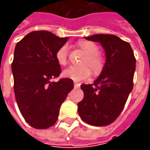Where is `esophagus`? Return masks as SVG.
Listing matches in <instances>:
<instances>
[{
	"mask_svg": "<svg viewBox=\"0 0 150 150\" xmlns=\"http://www.w3.org/2000/svg\"><path fill=\"white\" fill-rule=\"evenodd\" d=\"M80 87V83H74V88H79Z\"/></svg>",
	"mask_w": 150,
	"mask_h": 150,
	"instance_id": "34e87169",
	"label": "esophagus"
}]
</instances>
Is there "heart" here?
I'll return each mask as SVG.
<instances>
[{"instance_id": "obj_1", "label": "heart", "mask_w": 150, "mask_h": 150, "mask_svg": "<svg viewBox=\"0 0 150 150\" xmlns=\"http://www.w3.org/2000/svg\"><path fill=\"white\" fill-rule=\"evenodd\" d=\"M78 46L83 50L86 56L81 61L80 66H70L63 70L62 76L64 78L72 79L75 82H79L88 78L91 74L90 68L94 73H98L103 67V58L98 52V45L90 41H80ZM68 57V46L64 44L61 46L56 52V59L60 65H66Z\"/></svg>"}]
</instances>
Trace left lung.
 Instances as JSON below:
<instances>
[{"mask_svg":"<svg viewBox=\"0 0 150 150\" xmlns=\"http://www.w3.org/2000/svg\"><path fill=\"white\" fill-rule=\"evenodd\" d=\"M100 42L106 62L99 77L92 84H82L84 97L78 103L80 118L93 126L112 124L124 109L134 88L136 59L130 44L111 34L85 38Z\"/></svg>","mask_w":150,"mask_h":150,"instance_id":"obj_1","label":"left lung"}]
</instances>
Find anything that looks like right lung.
Wrapping results in <instances>:
<instances>
[{
    "label": "right lung",
    "mask_w": 150,
    "mask_h": 150,
    "mask_svg": "<svg viewBox=\"0 0 150 150\" xmlns=\"http://www.w3.org/2000/svg\"><path fill=\"white\" fill-rule=\"evenodd\" d=\"M67 40L35 31L16 45L11 63L15 97L21 115L35 129H45L57 122L61 105L73 88L69 78L51 82L61 73L56 52Z\"/></svg>",
    "instance_id": "obj_1"
}]
</instances>
